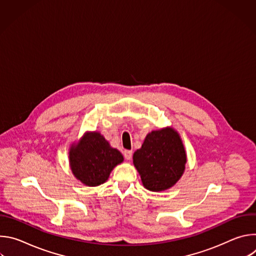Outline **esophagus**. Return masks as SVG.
<instances>
[{
    "instance_id": "34e87169",
    "label": "esophagus",
    "mask_w": 256,
    "mask_h": 256,
    "mask_svg": "<svg viewBox=\"0 0 256 256\" xmlns=\"http://www.w3.org/2000/svg\"><path fill=\"white\" fill-rule=\"evenodd\" d=\"M124 158H126V160H130V159H132V151H130V150H126V151L124 152Z\"/></svg>"
}]
</instances>
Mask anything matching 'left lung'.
I'll return each instance as SVG.
<instances>
[{
    "label": "left lung",
    "mask_w": 256,
    "mask_h": 256,
    "mask_svg": "<svg viewBox=\"0 0 256 256\" xmlns=\"http://www.w3.org/2000/svg\"><path fill=\"white\" fill-rule=\"evenodd\" d=\"M144 188L163 192L172 188L186 170V153L179 134L172 128L153 130L132 156Z\"/></svg>",
    "instance_id": "obj_1"
}]
</instances>
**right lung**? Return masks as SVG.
<instances>
[{
  "label": "right lung",
  "mask_w": 256,
  "mask_h": 256,
  "mask_svg": "<svg viewBox=\"0 0 256 256\" xmlns=\"http://www.w3.org/2000/svg\"><path fill=\"white\" fill-rule=\"evenodd\" d=\"M72 174L87 186H98L108 179L114 168L124 161L122 153L98 132H86L72 144L68 152Z\"/></svg>",
  "instance_id": "1"
}]
</instances>
